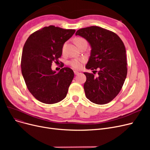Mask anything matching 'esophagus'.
<instances>
[{"instance_id": "obj_1", "label": "esophagus", "mask_w": 150, "mask_h": 150, "mask_svg": "<svg viewBox=\"0 0 150 150\" xmlns=\"http://www.w3.org/2000/svg\"><path fill=\"white\" fill-rule=\"evenodd\" d=\"M78 74H79V72H78V71H76V70H74V74L75 75H78Z\"/></svg>"}]
</instances>
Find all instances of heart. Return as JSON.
Segmentation results:
<instances>
[{
	"label": "heart",
	"instance_id": "b5f03b06",
	"mask_svg": "<svg viewBox=\"0 0 150 150\" xmlns=\"http://www.w3.org/2000/svg\"><path fill=\"white\" fill-rule=\"evenodd\" d=\"M85 41L84 39L81 38H78L75 39V43L76 45H78L80 42ZM64 49V47H63V50ZM86 61V59L84 58H75L71 59L69 61V64L72 66L73 68L75 69H79L82 67L83 63Z\"/></svg>",
	"mask_w": 150,
	"mask_h": 150
}]
</instances>
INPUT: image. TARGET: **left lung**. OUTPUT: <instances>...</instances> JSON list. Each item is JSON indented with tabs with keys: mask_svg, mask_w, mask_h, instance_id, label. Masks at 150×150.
Returning a JSON list of instances; mask_svg holds the SVG:
<instances>
[{
	"mask_svg": "<svg viewBox=\"0 0 150 150\" xmlns=\"http://www.w3.org/2000/svg\"><path fill=\"white\" fill-rule=\"evenodd\" d=\"M75 35L84 38L91 46V56L86 68L98 70L97 77L84 72L86 76L85 95L93 103H108L118 95L127 77L124 44L112 31L97 26L81 28Z\"/></svg>",
	"mask_w": 150,
	"mask_h": 150,
	"instance_id": "1",
	"label": "left lung"
}]
</instances>
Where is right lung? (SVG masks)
I'll use <instances>...</instances> for the list:
<instances>
[{"label": "right lung", "instance_id": "1", "mask_svg": "<svg viewBox=\"0 0 150 150\" xmlns=\"http://www.w3.org/2000/svg\"><path fill=\"white\" fill-rule=\"evenodd\" d=\"M75 32L53 25L45 27L31 34L23 46L22 74L30 93L42 103H56L67 96L74 71L63 67L57 73L52 64L59 60L63 45Z\"/></svg>", "mask_w": 150, "mask_h": 150}]
</instances>
